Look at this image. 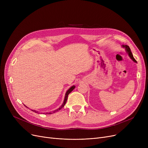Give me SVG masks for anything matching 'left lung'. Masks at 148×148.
Listing matches in <instances>:
<instances>
[{"instance_id":"obj_1","label":"left lung","mask_w":148,"mask_h":148,"mask_svg":"<svg viewBox=\"0 0 148 148\" xmlns=\"http://www.w3.org/2000/svg\"><path fill=\"white\" fill-rule=\"evenodd\" d=\"M122 47H125V49H126L127 53H128V55L130 56V58H131L132 60H133L134 62H137V61L136 60V59H135L134 58V57H133V54H132V53H131V49H130V48L129 47V46L127 45H123Z\"/></svg>"}]
</instances>
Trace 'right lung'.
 <instances>
[{
    "label": "right lung",
    "instance_id": "right-lung-1",
    "mask_svg": "<svg viewBox=\"0 0 148 148\" xmlns=\"http://www.w3.org/2000/svg\"><path fill=\"white\" fill-rule=\"evenodd\" d=\"M75 86H73L72 87H71L68 90H67V92H66V94H65V99H64V103H63V104L62 105V106L60 107H59V109H58L57 110H60V109H61V108L63 107L64 106H65V104H66V100H67V98H68V95L69 94V93H71L73 90H74V89L75 88ZM57 110H55V111H54V112H53V113H54L55 112H56ZM33 112H35V113H37V112H36V111H35V110H32ZM49 114H51V113H49Z\"/></svg>",
    "mask_w": 148,
    "mask_h": 148
}]
</instances>
